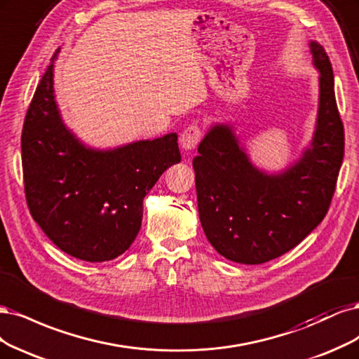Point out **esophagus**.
<instances>
[{
	"instance_id": "34e87169",
	"label": "esophagus",
	"mask_w": 359,
	"mask_h": 359,
	"mask_svg": "<svg viewBox=\"0 0 359 359\" xmlns=\"http://www.w3.org/2000/svg\"><path fill=\"white\" fill-rule=\"evenodd\" d=\"M203 135V130L200 125L196 123H191L188 125L187 128L183 130L182 135H180V144L184 150H192L196 147V144L200 143Z\"/></svg>"
}]
</instances>
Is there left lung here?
<instances>
[{
	"label": "left lung",
	"mask_w": 359,
	"mask_h": 359,
	"mask_svg": "<svg viewBox=\"0 0 359 359\" xmlns=\"http://www.w3.org/2000/svg\"><path fill=\"white\" fill-rule=\"evenodd\" d=\"M320 73L318 126L311 149L280 176L253 168L228 126H213L194 158L196 198L210 245L229 261L262 264L302 243L325 217L344 155L330 57L311 41Z\"/></svg>",
	"instance_id": "left-lung-1"
}]
</instances>
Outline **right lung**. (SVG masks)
<instances>
[{
    "mask_svg": "<svg viewBox=\"0 0 359 359\" xmlns=\"http://www.w3.org/2000/svg\"><path fill=\"white\" fill-rule=\"evenodd\" d=\"M20 147L32 219L53 245L89 262L113 259L131 246L146 194L180 163L175 133L109 152L80 144L56 109L53 61L28 107Z\"/></svg>",
    "mask_w": 359,
    "mask_h": 359,
    "instance_id": "add662e5",
    "label": "right lung"
}]
</instances>
